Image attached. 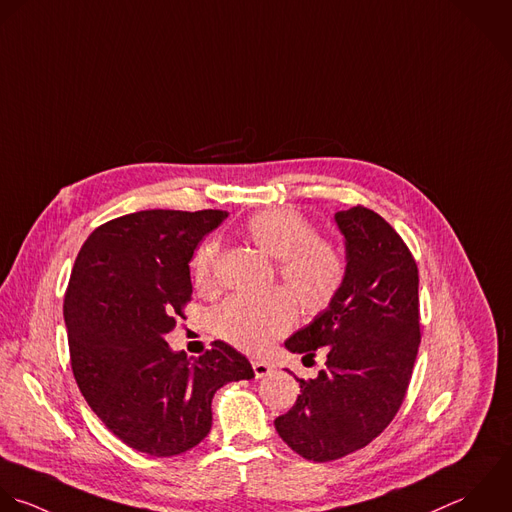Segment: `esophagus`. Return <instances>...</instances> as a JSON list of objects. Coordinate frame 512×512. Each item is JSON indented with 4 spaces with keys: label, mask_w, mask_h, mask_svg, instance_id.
<instances>
[{
    "label": "esophagus",
    "mask_w": 512,
    "mask_h": 512,
    "mask_svg": "<svg viewBox=\"0 0 512 512\" xmlns=\"http://www.w3.org/2000/svg\"><path fill=\"white\" fill-rule=\"evenodd\" d=\"M253 371H255L257 379H263L273 373V367L267 361H253Z\"/></svg>",
    "instance_id": "1"
}]
</instances>
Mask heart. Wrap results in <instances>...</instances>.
<instances>
[{"instance_id":"b5f03b06","label":"heart","mask_w":512,"mask_h":512,"mask_svg":"<svg viewBox=\"0 0 512 512\" xmlns=\"http://www.w3.org/2000/svg\"><path fill=\"white\" fill-rule=\"evenodd\" d=\"M241 233L259 251L277 259L281 281L305 313H321L335 301L347 275V261L335 241L317 235L307 215L297 209H267L251 215ZM217 259V243H207L197 251L193 269L199 289L215 287ZM293 323L295 301L285 289L233 295L211 315L213 333L249 353L265 351Z\"/></svg>"}]
</instances>
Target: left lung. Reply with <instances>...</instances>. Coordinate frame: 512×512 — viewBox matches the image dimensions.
I'll list each match as a JSON object with an SVG mask.
<instances>
[{
  "label": "left lung",
  "mask_w": 512,
  "mask_h": 512,
  "mask_svg": "<svg viewBox=\"0 0 512 512\" xmlns=\"http://www.w3.org/2000/svg\"><path fill=\"white\" fill-rule=\"evenodd\" d=\"M347 275L335 301L285 347L325 367L297 379L301 395L275 419L279 437L303 459L327 463L367 447L403 405L419 343V269L399 233L375 211L335 213ZM303 357V359H305Z\"/></svg>",
  "instance_id": "left-lung-1"
}]
</instances>
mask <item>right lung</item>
Here are the masks:
<instances>
[{
    "instance_id": "right-lung-1",
    "label": "right lung",
    "mask_w": 512,
    "mask_h": 512,
    "mask_svg": "<svg viewBox=\"0 0 512 512\" xmlns=\"http://www.w3.org/2000/svg\"><path fill=\"white\" fill-rule=\"evenodd\" d=\"M227 211H137L97 227L83 243L63 301L71 369L81 395L125 445L181 455L211 429V399L253 379L223 341L191 363L165 335L191 301L189 261Z\"/></svg>"
}]
</instances>
